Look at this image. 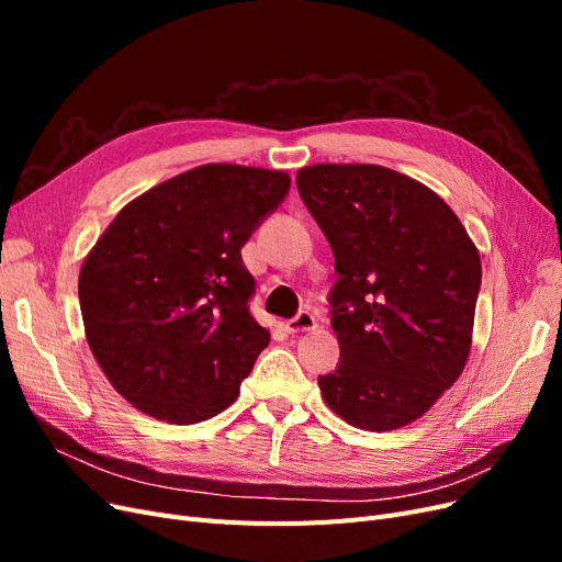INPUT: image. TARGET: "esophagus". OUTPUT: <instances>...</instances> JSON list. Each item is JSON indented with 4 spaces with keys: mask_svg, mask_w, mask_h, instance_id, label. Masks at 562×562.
I'll return each instance as SVG.
<instances>
[{
    "mask_svg": "<svg viewBox=\"0 0 562 562\" xmlns=\"http://www.w3.org/2000/svg\"><path fill=\"white\" fill-rule=\"evenodd\" d=\"M288 333H304V330H312L316 328V316L310 310H302L297 316H293L291 321L285 323Z\"/></svg>",
    "mask_w": 562,
    "mask_h": 562,
    "instance_id": "esophagus-1",
    "label": "esophagus"
}]
</instances>
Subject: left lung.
<instances>
[{"instance_id":"left-lung-1","label":"left lung","mask_w":562,"mask_h":562,"mask_svg":"<svg viewBox=\"0 0 562 562\" xmlns=\"http://www.w3.org/2000/svg\"><path fill=\"white\" fill-rule=\"evenodd\" d=\"M297 192L333 248L339 361L318 378L351 427L391 431L422 417L462 375L481 258L429 187L372 164H316Z\"/></svg>"}]
</instances>
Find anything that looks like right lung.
<instances>
[{"mask_svg":"<svg viewBox=\"0 0 562 562\" xmlns=\"http://www.w3.org/2000/svg\"><path fill=\"white\" fill-rule=\"evenodd\" d=\"M291 190L281 171L206 164L119 211L79 274L89 347L112 386L149 417L223 413L269 330L252 318L241 248Z\"/></svg>","mask_w":562,"mask_h":562,"instance_id":"obj_1","label":"right lung"}]
</instances>
